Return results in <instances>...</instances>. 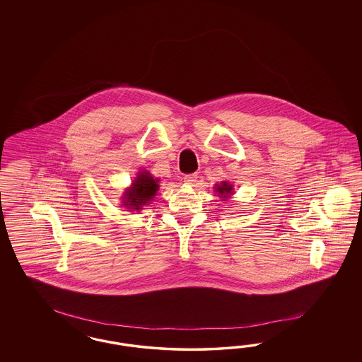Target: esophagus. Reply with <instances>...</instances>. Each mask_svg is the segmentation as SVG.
I'll return each instance as SVG.
<instances>
[{"instance_id": "1", "label": "esophagus", "mask_w": 362, "mask_h": 362, "mask_svg": "<svg viewBox=\"0 0 362 362\" xmlns=\"http://www.w3.org/2000/svg\"><path fill=\"white\" fill-rule=\"evenodd\" d=\"M197 182V174H188V175L185 176V183H186V185H188V186H194V185H195Z\"/></svg>"}]
</instances>
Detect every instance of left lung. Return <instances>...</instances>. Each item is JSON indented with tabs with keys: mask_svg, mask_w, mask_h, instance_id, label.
Masks as SVG:
<instances>
[{
	"mask_svg": "<svg viewBox=\"0 0 362 362\" xmlns=\"http://www.w3.org/2000/svg\"><path fill=\"white\" fill-rule=\"evenodd\" d=\"M215 192H218V197H223V202H224L230 199V195L233 194L232 185L228 182H221L220 185H215Z\"/></svg>",
	"mask_w": 362,
	"mask_h": 362,
	"instance_id": "obj_1",
	"label": "left lung"
}]
</instances>
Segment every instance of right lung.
<instances>
[{"label": "right lung", "instance_id": "obj_1", "mask_svg": "<svg viewBox=\"0 0 362 362\" xmlns=\"http://www.w3.org/2000/svg\"><path fill=\"white\" fill-rule=\"evenodd\" d=\"M159 179H153L148 171H142L135 177L132 187L124 192L122 203L130 211H141L143 206L148 204L159 189Z\"/></svg>", "mask_w": 362, "mask_h": 362}]
</instances>
